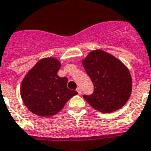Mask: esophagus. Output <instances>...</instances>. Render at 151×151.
<instances>
[{
    "label": "esophagus",
    "mask_w": 151,
    "mask_h": 151,
    "mask_svg": "<svg viewBox=\"0 0 151 151\" xmlns=\"http://www.w3.org/2000/svg\"><path fill=\"white\" fill-rule=\"evenodd\" d=\"M76 91H77V92L78 93V94H81V89L80 88H78L76 89Z\"/></svg>",
    "instance_id": "1"
}]
</instances>
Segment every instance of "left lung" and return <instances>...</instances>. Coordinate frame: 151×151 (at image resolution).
I'll list each match as a JSON object with an SVG mask.
<instances>
[{
	"label": "left lung",
	"mask_w": 151,
	"mask_h": 151,
	"mask_svg": "<svg viewBox=\"0 0 151 151\" xmlns=\"http://www.w3.org/2000/svg\"><path fill=\"white\" fill-rule=\"evenodd\" d=\"M82 65L94 85L91 95L83 98L96 110L111 113L122 108L132 92V81L127 66L115 57L103 50H93Z\"/></svg>",
	"instance_id": "left-lung-1"
}]
</instances>
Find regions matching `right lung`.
<instances>
[{
    "label": "right lung",
    "mask_w": 151,
    "mask_h": 151,
    "mask_svg": "<svg viewBox=\"0 0 151 151\" xmlns=\"http://www.w3.org/2000/svg\"><path fill=\"white\" fill-rule=\"evenodd\" d=\"M60 62L54 58L39 60L21 84V96L29 111L42 117L53 116L78 92L67 88L68 78L60 77Z\"/></svg>",
    "instance_id": "obj_1"
}]
</instances>
